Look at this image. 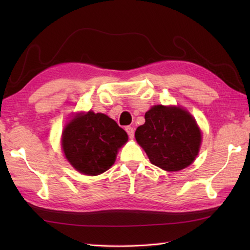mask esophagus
Here are the masks:
<instances>
[{"mask_svg": "<svg viewBox=\"0 0 250 250\" xmlns=\"http://www.w3.org/2000/svg\"><path fill=\"white\" fill-rule=\"evenodd\" d=\"M125 132L126 133H128V135H129V137L130 139H133V136H134V129L132 128V126H130V125H128V126H125Z\"/></svg>", "mask_w": 250, "mask_h": 250, "instance_id": "1", "label": "esophagus"}]
</instances>
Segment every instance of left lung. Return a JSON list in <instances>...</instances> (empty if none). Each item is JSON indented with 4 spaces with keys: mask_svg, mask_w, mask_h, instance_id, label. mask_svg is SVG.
<instances>
[{
    "mask_svg": "<svg viewBox=\"0 0 250 250\" xmlns=\"http://www.w3.org/2000/svg\"><path fill=\"white\" fill-rule=\"evenodd\" d=\"M135 139L152 164L175 172L190 166L199 153L201 132L187 110L156 105L145 114Z\"/></svg>",
    "mask_w": 250,
    "mask_h": 250,
    "instance_id": "8db88e82",
    "label": "left lung"
}]
</instances>
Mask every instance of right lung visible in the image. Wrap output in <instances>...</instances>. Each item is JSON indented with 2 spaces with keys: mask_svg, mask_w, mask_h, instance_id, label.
I'll return each instance as SVG.
<instances>
[{
  "mask_svg": "<svg viewBox=\"0 0 250 250\" xmlns=\"http://www.w3.org/2000/svg\"><path fill=\"white\" fill-rule=\"evenodd\" d=\"M128 141L125 131L104 114L93 111L71 120L62 135L64 155L78 172L99 175L113 166L118 148Z\"/></svg>",
  "mask_w": 250,
  "mask_h": 250,
  "instance_id": "obj_1",
  "label": "right lung"
}]
</instances>
